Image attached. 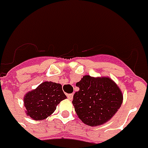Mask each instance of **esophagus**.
Listing matches in <instances>:
<instances>
[{"instance_id": "1", "label": "esophagus", "mask_w": 148, "mask_h": 148, "mask_svg": "<svg viewBox=\"0 0 148 148\" xmlns=\"http://www.w3.org/2000/svg\"><path fill=\"white\" fill-rule=\"evenodd\" d=\"M67 98H68V99H69V100H72V99H73V93L67 95Z\"/></svg>"}]
</instances>
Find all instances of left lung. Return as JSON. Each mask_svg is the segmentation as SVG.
<instances>
[{
    "label": "left lung",
    "mask_w": 148,
    "mask_h": 148,
    "mask_svg": "<svg viewBox=\"0 0 148 148\" xmlns=\"http://www.w3.org/2000/svg\"><path fill=\"white\" fill-rule=\"evenodd\" d=\"M79 90L73 95V104L82 122L97 126L109 121L122 104L119 86L107 77L85 75L76 83Z\"/></svg>",
    "instance_id": "1"
}]
</instances>
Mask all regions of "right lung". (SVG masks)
Masks as SVG:
<instances>
[{"label": "right lung", "mask_w": 148, "mask_h": 148, "mask_svg": "<svg viewBox=\"0 0 148 148\" xmlns=\"http://www.w3.org/2000/svg\"><path fill=\"white\" fill-rule=\"evenodd\" d=\"M66 99L60 84L44 82L24 97L27 114L34 120H42L53 114L56 106Z\"/></svg>", "instance_id": "obj_1"}]
</instances>
